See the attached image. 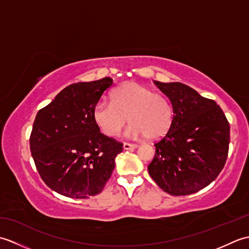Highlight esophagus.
<instances>
[{"label": "esophagus", "instance_id": "obj_1", "mask_svg": "<svg viewBox=\"0 0 249 249\" xmlns=\"http://www.w3.org/2000/svg\"><path fill=\"white\" fill-rule=\"evenodd\" d=\"M137 146H138V145L134 144V143H128V142H124V144H123L124 150H134V149H136Z\"/></svg>", "mask_w": 249, "mask_h": 249}]
</instances>
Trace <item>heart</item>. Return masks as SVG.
Wrapping results in <instances>:
<instances>
[{"mask_svg":"<svg viewBox=\"0 0 249 249\" xmlns=\"http://www.w3.org/2000/svg\"><path fill=\"white\" fill-rule=\"evenodd\" d=\"M93 119L102 133L108 137L121 134L128 119L127 134L133 138L160 139L170 128L172 106L162 94L137 82H127L111 93V103L100 100L93 109Z\"/></svg>","mask_w":249,"mask_h":249,"instance_id":"b5f03b06","label":"heart"}]
</instances>
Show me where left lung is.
<instances>
[{
  "label": "left lung",
  "instance_id": "obj_1",
  "mask_svg": "<svg viewBox=\"0 0 249 249\" xmlns=\"http://www.w3.org/2000/svg\"><path fill=\"white\" fill-rule=\"evenodd\" d=\"M154 83L170 99L173 120L155 143V156L147 170L163 192L192 195L223 170L229 151V122L213 99L202 97L186 84Z\"/></svg>",
  "mask_w": 249,
  "mask_h": 249
}]
</instances>
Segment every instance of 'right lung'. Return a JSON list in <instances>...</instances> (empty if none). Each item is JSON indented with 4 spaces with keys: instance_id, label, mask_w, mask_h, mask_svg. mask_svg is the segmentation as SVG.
Returning <instances> with one entry per match:
<instances>
[{
    "instance_id": "right-lung-1",
    "label": "right lung",
    "mask_w": 249,
    "mask_h": 249,
    "mask_svg": "<svg viewBox=\"0 0 249 249\" xmlns=\"http://www.w3.org/2000/svg\"><path fill=\"white\" fill-rule=\"evenodd\" d=\"M113 84L106 77L65 88L40 109L30 137V149L45 184L57 194L87 199L102 193L123 143L99 131L93 109Z\"/></svg>"
}]
</instances>
